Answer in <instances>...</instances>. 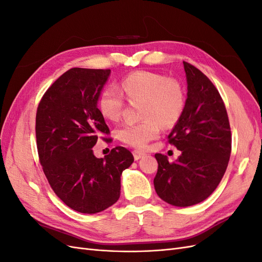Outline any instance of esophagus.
<instances>
[{
    "label": "esophagus",
    "mask_w": 262,
    "mask_h": 262,
    "mask_svg": "<svg viewBox=\"0 0 262 262\" xmlns=\"http://www.w3.org/2000/svg\"><path fill=\"white\" fill-rule=\"evenodd\" d=\"M145 155V153H143V152H141V150H133V157H134V160L136 161H139L141 157H143Z\"/></svg>",
    "instance_id": "esophagus-1"
}]
</instances>
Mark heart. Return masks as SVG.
I'll use <instances>...</instances> for the list:
<instances>
[{"instance_id": "obj_1", "label": "heart", "mask_w": 262, "mask_h": 262, "mask_svg": "<svg viewBox=\"0 0 262 262\" xmlns=\"http://www.w3.org/2000/svg\"><path fill=\"white\" fill-rule=\"evenodd\" d=\"M122 93L130 101H143L140 123H124L117 130V138L134 147H144L160 134V123L164 128L176 124L185 109V92L172 78L149 71H136L122 78ZM97 106L101 116L117 121L124 106L122 95L114 87L100 93Z\"/></svg>"}]
</instances>
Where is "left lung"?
<instances>
[{"instance_id": "1", "label": "left lung", "mask_w": 262, "mask_h": 262, "mask_svg": "<svg viewBox=\"0 0 262 262\" xmlns=\"http://www.w3.org/2000/svg\"><path fill=\"white\" fill-rule=\"evenodd\" d=\"M187 99L184 113L168 136L180 156L175 163L155 154L158 163L155 191L175 207L204 201L219 186L227 168L232 134L223 100L215 86L200 70L184 62Z\"/></svg>"}]
</instances>
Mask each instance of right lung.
Returning a JSON list of instances; mask_svg holds the SVG:
<instances>
[{"label": "right lung", "mask_w": 262, "mask_h": 262, "mask_svg": "<svg viewBox=\"0 0 262 262\" xmlns=\"http://www.w3.org/2000/svg\"><path fill=\"white\" fill-rule=\"evenodd\" d=\"M112 71L70 69L43 95L36 115L38 155L45 175L60 199L80 213L95 214L120 196L122 171L134 158L117 146L104 158L93 147L109 133L97 101Z\"/></svg>", "instance_id": "add662e5"}]
</instances>
